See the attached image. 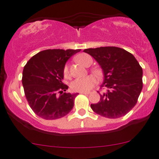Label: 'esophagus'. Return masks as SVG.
I'll list each match as a JSON object with an SVG mask.
<instances>
[{
  "label": "esophagus",
  "mask_w": 159,
  "mask_h": 159,
  "mask_svg": "<svg viewBox=\"0 0 159 159\" xmlns=\"http://www.w3.org/2000/svg\"><path fill=\"white\" fill-rule=\"evenodd\" d=\"M80 94H89V92H79Z\"/></svg>",
  "instance_id": "34e87169"
}]
</instances>
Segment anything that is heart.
<instances>
[{"instance_id":"heart-1","label":"heart","mask_w":159,"mask_h":159,"mask_svg":"<svg viewBox=\"0 0 159 159\" xmlns=\"http://www.w3.org/2000/svg\"><path fill=\"white\" fill-rule=\"evenodd\" d=\"M76 60L78 61L80 64L85 67H88L92 63V59L89 55L86 54H78L76 57ZM94 73L96 75H99V72L98 70H95ZM63 74L65 78L69 77V69L68 67L65 66L63 70ZM96 84V78L93 75H89L84 78H78L74 81H72L70 84V88L73 92H88L89 90L91 89L94 84Z\"/></svg>"}]
</instances>
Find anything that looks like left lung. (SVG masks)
Masks as SVG:
<instances>
[{
	"label": "left lung",
	"instance_id": "8db88e82",
	"mask_svg": "<svg viewBox=\"0 0 159 159\" xmlns=\"http://www.w3.org/2000/svg\"><path fill=\"white\" fill-rule=\"evenodd\" d=\"M84 52L101 67L104 78L101 87L106 89L98 102L91 105L93 111L108 118L125 116L136 105L143 89V69L139 62L131 53L115 46Z\"/></svg>",
	"mask_w": 159,
	"mask_h": 159
}]
</instances>
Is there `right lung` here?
I'll return each instance as SVG.
<instances>
[{"label": "right lung", "instance_id": "obj_1", "mask_svg": "<svg viewBox=\"0 0 159 159\" xmlns=\"http://www.w3.org/2000/svg\"><path fill=\"white\" fill-rule=\"evenodd\" d=\"M81 49H47L38 53L24 67L22 85L34 113L43 119L64 117L72 111L78 93L64 92L68 86L62 83L65 65Z\"/></svg>", "mask_w": 159, "mask_h": 159}]
</instances>
